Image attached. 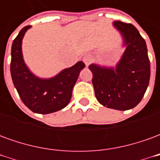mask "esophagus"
Returning a JSON list of instances; mask_svg holds the SVG:
<instances>
[{
    "label": "esophagus",
    "instance_id": "obj_1",
    "mask_svg": "<svg viewBox=\"0 0 160 160\" xmlns=\"http://www.w3.org/2000/svg\"><path fill=\"white\" fill-rule=\"evenodd\" d=\"M92 57L89 55H87V56H85L83 57V62L85 63V65L87 67H88L90 65V63L92 62Z\"/></svg>",
    "mask_w": 160,
    "mask_h": 160
}]
</instances>
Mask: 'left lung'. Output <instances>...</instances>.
Segmentation results:
<instances>
[{"instance_id":"obj_1","label":"left lung","mask_w":160,"mask_h":160,"mask_svg":"<svg viewBox=\"0 0 160 160\" xmlns=\"http://www.w3.org/2000/svg\"><path fill=\"white\" fill-rule=\"evenodd\" d=\"M125 48L116 66L92 63L95 96L102 105L118 111L135 107L142 99L150 80L148 48L138 30L131 24L114 21Z\"/></svg>"}]
</instances>
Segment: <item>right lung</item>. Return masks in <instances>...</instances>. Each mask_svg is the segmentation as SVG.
Segmentation results:
<instances>
[{"mask_svg":"<svg viewBox=\"0 0 160 160\" xmlns=\"http://www.w3.org/2000/svg\"><path fill=\"white\" fill-rule=\"evenodd\" d=\"M31 27H24L12 42L11 76L16 90L26 107L34 113L49 114L62 110L68 104L73 87L85 64L80 61L50 78L37 76L25 62L22 52V40Z\"/></svg>","mask_w":160,"mask_h":160,"instance_id":"obj_1","label":"right lung"}]
</instances>
